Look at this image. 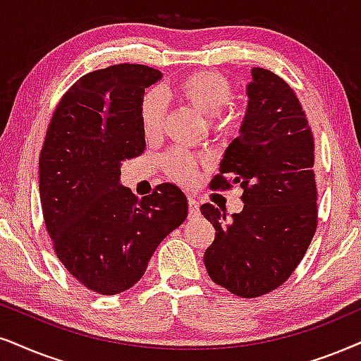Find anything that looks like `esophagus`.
<instances>
[{
	"label": "esophagus",
	"instance_id": "34e87169",
	"mask_svg": "<svg viewBox=\"0 0 361 361\" xmlns=\"http://www.w3.org/2000/svg\"><path fill=\"white\" fill-rule=\"evenodd\" d=\"M200 216V204L193 196H190L188 198V218L190 220H195V218Z\"/></svg>",
	"mask_w": 361,
	"mask_h": 361
}]
</instances>
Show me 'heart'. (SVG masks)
<instances>
[{
  "label": "heart",
  "instance_id": "1",
  "mask_svg": "<svg viewBox=\"0 0 361 361\" xmlns=\"http://www.w3.org/2000/svg\"><path fill=\"white\" fill-rule=\"evenodd\" d=\"M168 94L176 102L193 108L200 115L221 118V111L231 102V86L218 73L195 71L176 81L168 90ZM163 116H165V108H163L161 99L153 93L147 94L141 104V126L147 138H157L161 133ZM226 123H230V116H223L220 126H226ZM165 166L168 173L180 183H191L198 173L195 158L183 152L168 154Z\"/></svg>",
  "mask_w": 361,
  "mask_h": 361
}]
</instances>
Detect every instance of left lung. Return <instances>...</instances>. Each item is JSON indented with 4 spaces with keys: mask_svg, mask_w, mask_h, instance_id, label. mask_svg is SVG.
Instances as JSON below:
<instances>
[{
    "mask_svg": "<svg viewBox=\"0 0 361 361\" xmlns=\"http://www.w3.org/2000/svg\"><path fill=\"white\" fill-rule=\"evenodd\" d=\"M238 136L228 145L212 188H243L245 207L226 216L202 204L214 240L203 255L212 280L255 298L288 280L317 230L314 145L295 91L275 73L253 68Z\"/></svg>",
    "mask_w": 361,
    "mask_h": 361,
    "instance_id": "1",
    "label": "left lung"
}]
</instances>
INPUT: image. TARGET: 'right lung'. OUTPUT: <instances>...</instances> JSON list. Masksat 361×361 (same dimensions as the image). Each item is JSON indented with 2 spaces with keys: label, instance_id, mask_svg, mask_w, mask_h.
Wrapping results in <instances>:
<instances>
[{
  "label": "right lung",
  "instance_id": "add662e5",
  "mask_svg": "<svg viewBox=\"0 0 361 361\" xmlns=\"http://www.w3.org/2000/svg\"><path fill=\"white\" fill-rule=\"evenodd\" d=\"M161 76L130 63L81 76L59 99L39 154L41 208L54 252L99 295L138 283L157 246L188 214L176 185L138 198L120 183L121 163L147 148L141 104Z\"/></svg>",
  "mask_w": 361,
  "mask_h": 361
}]
</instances>
